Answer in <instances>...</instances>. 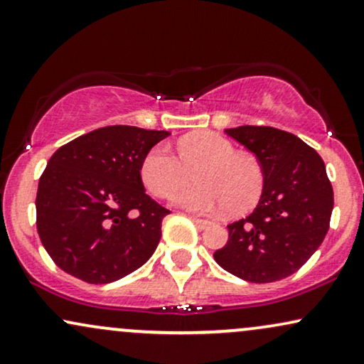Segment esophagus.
<instances>
[{"instance_id":"obj_1","label":"esophagus","mask_w":364,"mask_h":364,"mask_svg":"<svg viewBox=\"0 0 364 364\" xmlns=\"http://www.w3.org/2000/svg\"><path fill=\"white\" fill-rule=\"evenodd\" d=\"M191 219L196 223V226L199 228V230H205V228L210 226V221H205V219H200L197 216H191Z\"/></svg>"}]
</instances>
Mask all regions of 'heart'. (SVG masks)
<instances>
[{"instance_id":"1","label":"heart","mask_w":364,"mask_h":364,"mask_svg":"<svg viewBox=\"0 0 364 364\" xmlns=\"http://www.w3.org/2000/svg\"><path fill=\"white\" fill-rule=\"evenodd\" d=\"M178 161L164 143L143 156V186L156 197L167 196L193 173L196 184L172 193L170 203L191 213L210 214L231 209L245 213L258 203L263 191V168L253 156L236 154V146L214 132L194 133L177 145Z\"/></svg>"}]
</instances>
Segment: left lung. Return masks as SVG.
Wrapping results in <instances>:
<instances>
[{
  "mask_svg": "<svg viewBox=\"0 0 364 364\" xmlns=\"http://www.w3.org/2000/svg\"><path fill=\"white\" fill-rule=\"evenodd\" d=\"M224 132L255 154L264 182L257 208L228 226L230 240L214 259L253 284L290 277L316 253L329 230L334 194L324 161L284 129L237 127Z\"/></svg>",
  "mask_w": 364,
  "mask_h": 364,
  "instance_id": "obj_1",
  "label": "left lung"
}]
</instances>
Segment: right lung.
<instances>
[{
  "mask_svg": "<svg viewBox=\"0 0 364 364\" xmlns=\"http://www.w3.org/2000/svg\"><path fill=\"white\" fill-rule=\"evenodd\" d=\"M168 134L116 124L82 134L50 156L35 208L40 240L60 270L101 285L150 259L170 210L146 194L140 165Z\"/></svg>",
  "mask_w": 364,
  "mask_h": 364,
  "instance_id": "add662e5",
  "label": "right lung"
}]
</instances>
